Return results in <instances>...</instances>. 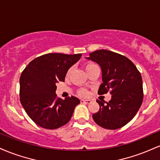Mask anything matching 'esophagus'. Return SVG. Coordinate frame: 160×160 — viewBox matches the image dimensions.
<instances>
[{"label": "esophagus", "mask_w": 160, "mask_h": 160, "mask_svg": "<svg viewBox=\"0 0 160 160\" xmlns=\"http://www.w3.org/2000/svg\"><path fill=\"white\" fill-rule=\"evenodd\" d=\"M80 103H91V100L82 99V100H80Z\"/></svg>", "instance_id": "1"}]
</instances>
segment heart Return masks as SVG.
Masks as SVG:
<instances>
[{"label": "heart", "mask_w": 160, "mask_h": 160, "mask_svg": "<svg viewBox=\"0 0 160 160\" xmlns=\"http://www.w3.org/2000/svg\"><path fill=\"white\" fill-rule=\"evenodd\" d=\"M95 66H96V65L94 64V63H92V62L87 63V64H86V65H85V69H86V72H87L88 70H90V69H91L92 68H93V67H95ZM71 72H72V68L69 69V70L68 71V72H67V74H66V77H67V78H68V77L70 76ZM86 94H87V92H86V90L81 89V90H80V95H86Z\"/></svg>", "instance_id": "b5f03b06"}]
</instances>
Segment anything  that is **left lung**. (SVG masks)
Returning a JSON list of instances; mask_svg holds the SVG:
<instances>
[{
    "instance_id": "1",
    "label": "left lung",
    "mask_w": 160,
    "mask_h": 160,
    "mask_svg": "<svg viewBox=\"0 0 160 160\" xmlns=\"http://www.w3.org/2000/svg\"><path fill=\"white\" fill-rule=\"evenodd\" d=\"M100 65L102 83L99 95L110 90L109 102L97 100L100 106L92 115L95 122L107 130H116L126 125L135 116L143 100L142 79L136 65L128 58L107 50H98L85 57Z\"/></svg>"
}]
</instances>
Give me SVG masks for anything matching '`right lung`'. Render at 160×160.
<instances>
[{"label":"right lung","instance_id":"obj_1","mask_svg":"<svg viewBox=\"0 0 160 160\" xmlns=\"http://www.w3.org/2000/svg\"><path fill=\"white\" fill-rule=\"evenodd\" d=\"M82 54L47 53L30 62L20 78V101L28 116L38 126L53 130L66 124L80 103L78 98H57V86L65 81L68 69Z\"/></svg>","mask_w":160,"mask_h":160}]
</instances>
